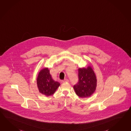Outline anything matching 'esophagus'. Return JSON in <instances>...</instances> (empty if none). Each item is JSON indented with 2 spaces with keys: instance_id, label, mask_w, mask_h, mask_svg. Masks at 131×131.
<instances>
[{
  "instance_id": "34e87169",
  "label": "esophagus",
  "mask_w": 131,
  "mask_h": 131,
  "mask_svg": "<svg viewBox=\"0 0 131 131\" xmlns=\"http://www.w3.org/2000/svg\"><path fill=\"white\" fill-rule=\"evenodd\" d=\"M62 82L64 83V82H69V80L68 79H65L64 80H63Z\"/></svg>"
}]
</instances>
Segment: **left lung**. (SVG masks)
I'll return each mask as SVG.
<instances>
[{
	"label": "left lung",
	"instance_id": "left-lung-1",
	"mask_svg": "<svg viewBox=\"0 0 131 131\" xmlns=\"http://www.w3.org/2000/svg\"><path fill=\"white\" fill-rule=\"evenodd\" d=\"M79 82L74 85L76 94L80 98L91 96L96 90L97 79L91 66L87 68H79Z\"/></svg>",
	"mask_w": 131,
	"mask_h": 131
}]
</instances>
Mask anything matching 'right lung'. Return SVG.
Returning a JSON list of instances; mask_svg holds the SVG:
<instances>
[{
  "label": "right lung",
  "instance_id": "obj_1",
  "mask_svg": "<svg viewBox=\"0 0 131 131\" xmlns=\"http://www.w3.org/2000/svg\"><path fill=\"white\" fill-rule=\"evenodd\" d=\"M37 83L39 92L47 96L52 95L60 85L59 82L52 79L47 68L40 71L37 79Z\"/></svg>",
  "mask_w": 131,
  "mask_h": 131
}]
</instances>
